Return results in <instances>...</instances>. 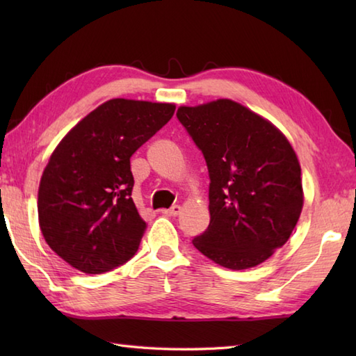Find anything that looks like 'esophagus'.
I'll use <instances>...</instances> for the list:
<instances>
[{"label":"esophagus","mask_w":356,"mask_h":356,"mask_svg":"<svg viewBox=\"0 0 356 356\" xmlns=\"http://www.w3.org/2000/svg\"><path fill=\"white\" fill-rule=\"evenodd\" d=\"M180 211H182V208H180V205H174V207H172V208H170V209H163L162 213H163L165 216L176 217V216H179V214H180Z\"/></svg>","instance_id":"1"}]
</instances>
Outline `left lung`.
Segmentation results:
<instances>
[{"label": "left lung", "mask_w": 356, "mask_h": 356, "mask_svg": "<svg viewBox=\"0 0 356 356\" xmlns=\"http://www.w3.org/2000/svg\"><path fill=\"white\" fill-rule=\"evenodd\" d=\"M209 171V226L193 245L218 266L266 261L297 225L305 194L298 157L268 119L236 101L177 110Z\"/></svg>", "instance_id": "left-lung-1"}]
</instances>
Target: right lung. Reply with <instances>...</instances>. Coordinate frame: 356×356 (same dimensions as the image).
Listing matches in <instances>:
<instances>
[{"mask_svg":"<svg viewBox=\"0 0 356 356\" xmlns=\"http://www.w3.org/2000/svg\"><path fill=\"white\" fill-rule=\"evenodd\" d=\"M176 105L116 97L81 119L53 151L38 190L47 245L72 268L102 274L130 260L147 223L131 199L130 159Z\"/></svg>","mask_w":356,"mask_h":356,"instance_id":"1","label":"right lung"}]
</instances>
